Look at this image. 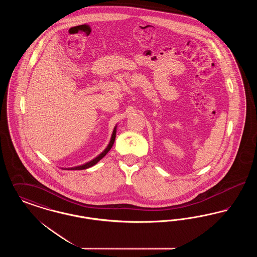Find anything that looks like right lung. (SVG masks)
<instances>
[{"label": "right lung", "mask_w": 257, "mask_h": 257, "mask_svg": "<svg viewBox=\"0 0 257 257\" xmlns=\"http://www.w3.org/2000/svg\"><path fill=\"white\" fill-rule=\"evenodd\" d=\"M115 135H116V126L114 127V129H113V131H112V134H111V138H110V143H109V145H108V147H106V149L101 153V154H99L96 158H94L93 160H91V161H89V162H87L86 164H84V165H82V166H78V167H74V168H70V169H68V170H86V169H88V168H90V167H92V166H94L95 164H97L98 162L100 161V160L102 159L109 151H110V148L111 147L113 146V143H114V140H115Z\"/></svg>", "instance_id": "obj_1"}]
</instances>
